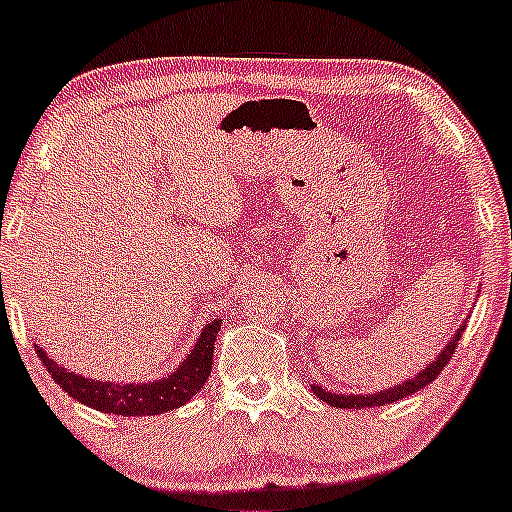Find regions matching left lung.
<instances>
[{
    "label": "left lung",
    "instance_id": "left-lung-1",
    "mask_svg": "<svg viewBox=\"0 0 512 512\" xmlns=\"http://www.w3.org/2000/svg\"><path fill=\"white\" fill-rule=\"evenodd\" d=\"M466 329V322L461 324L459 329L454 332V337L449 339V344L444 346L442 354L437 356V359L432 361V364H427L425 368H422L417 376L408 378V381H403L400 386H393V388H386L381 390V393H366V395H344V393H329V390H324L322 386H317V383H312V390H315V395L320 400H324V403H329L332 408H378V405H388V403H395V400H403L405 395H412L417 393L420 388L430 386V383L434 381V378L442 373V368L449 364V359H452L456 344H459L461 339V332Z\"/></svg>",
    "mask_w": 512,
    "mask_h": 512
}]
</instances>
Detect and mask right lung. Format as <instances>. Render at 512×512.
Instances as JSON below:
<instances>
[{"label":"right lung","instance_id":"1","mask_svg":"<svg viewBox=\"0 0 512 512\" xmlns=\"http://www.w3.org/2000/svg\"><path fill=\"white\" fill-rule=\"evenodd\" d=\"M219 324L222 320H212L202 329L200 339L195 342V349L183 359V364L175 368L166 378H158L151 383H109L85 378L80 373H73L70 368H63L43 351V346H36L38 359L48 368L53 381L58 383L70 398L78 403L95 408L109 415H161L180 405H185L192 395L197 393L212 373V356H214V339H217Z\"/></svg>","mask_w":512,"mask_h":512}]
</instances>
